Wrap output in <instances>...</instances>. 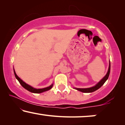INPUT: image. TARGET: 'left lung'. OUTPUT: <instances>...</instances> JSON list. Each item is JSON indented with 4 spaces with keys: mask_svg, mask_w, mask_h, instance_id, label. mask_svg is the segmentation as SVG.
Returning a JSON list of instances; mask_svg holds the SVG:
<instances>
[{
    "mask_svg": "<svg viewBox=\"0 0 125 125\" xmlns=\"http://www.w3.org/2000/svg\"><path fill=\"white\" fill-rule=\"evenodd\" d=\"M110 60H109V69H108V71H107V72L106 73V74L105 76H104V77L102 78V79L100 81L97 83L96 85H95V86L90 87V88H74V89L78 90V91L83 92V93H92V92H94V91H95V90H98L99 88H100L101 87L102 85L104 84V83H105L106 81V80L108 79L109 74H110Z\"/></svg>",
    "mask_w": 125,
    "mask_h": 125,
    "instance_id": "1",
    "label": "left lung"
}]
</instances>
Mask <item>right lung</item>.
Listing matches in <instances>:
<instances>
[{"label":"right lung","instance_id":"1","mask_svg":"<svg viewBox=\"0 0 125 125\" xmlns=\"http://www.w3.org/2000/svg\"><path fill=\"white\" fill-rule=\"evenodd\" d=\"M13 72H14V74H15V77H16V79L18 80V81L19 82V83H20V85H21V86H23L24 88H25V89H27V90H28L29 92H32V93H42V92L48 91V90H50L52 88L53 85V83H52V85H51L47 87V88H42V89H36V88H34L32 86H30V85H29L28 84H27V83H25V82H24L21 79H20V78L19 77L17 76V74H16V72H15L14 69H13Z\"/></svg>","mask_w":125,"mask_h":125}]
</instances>
